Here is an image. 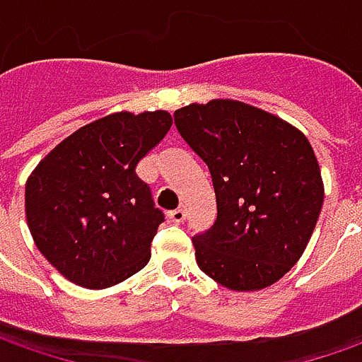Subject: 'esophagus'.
<instances>
[{"label":"esophagus","mask_w":362,"mask_h":362,"mask_svg":"<svg viewBox=\"0 0 362 362\" xmlns=\"http://www.w3.org/2000/svg\"><path fill=\"white\" fill-rule=\"evenodd\" d=\"M184 218H186V212L184 210H174V212L168 214V220L172 223H182L184 222Z\"/></svg>","instance_id":"34e87169"}]
</instances>
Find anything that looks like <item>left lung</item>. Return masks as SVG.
I'll return each mask as SVG.
<instances>
[{
	"label": "left lung",
	"instance_id": "1",
	"mask_svg": "<svg viewBox=\"0 0 362 362\" xmlns=\"http://www.w3.org/2000/svg\"><path fill=\"white\" fill-rule=\"evenodd\" d=\"M174 120L208 164L216 192V223L192 240L198 267L230 291L279 281L303 255L325 198L307 136L232 98L186 105Z\"/></svg>",
	"mask_w": 362,
	"mask_h": 362
}]
</instances>
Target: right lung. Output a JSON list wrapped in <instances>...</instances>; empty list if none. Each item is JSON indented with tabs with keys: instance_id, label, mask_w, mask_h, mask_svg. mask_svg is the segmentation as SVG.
Here are the masks:
<instances>
[{
	"instance_id": "obj_1",
	"label": "right lung",
	"mask_w": 362,
	"mask_h": 362,
	"mask_svg": "<svg viewBox=\"0 0 362 362\" xmlns=\"http://www.w3.org/2000/svg\"><path fill=\"white\" fill-rule=\"evenodd\" d=\"M170 127L168 110L112 112L61 140L29 174V232L65 279L107 289L148 264L164 216L136 166Z\"/></svg>"
}]
</instances>
